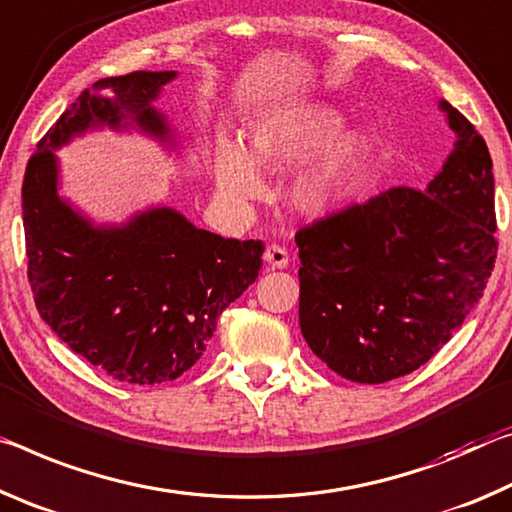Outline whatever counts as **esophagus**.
Here are the masks:
<instances>
[{
  "label": "esophagus",
  "mask_w": 512,
  "mask_h": 512,
  "mask_svg": "<svg viewBox=\"0 0 512 512\" xmlns=\"http://www.w3.org/2000/svg\"><path fill=\"white\" fill-rule=\"evenodd\" d=\"M263 261L272 267V270H286L288 267V251L279 245H270L265 249Z\"/></svg>",
  "instance_id": "1"
}]
</instances>
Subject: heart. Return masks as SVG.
Instances as JSON below:
<instances>
[{
    "mask_svg": "<svg viewBox=\"0 0 512 512\" xmlns=\"http://www.w3.org/2000/svg\"><path fill=\"white\" fill-rule=\"evenodd\" d=\"M345 115L329 104L276 108L258 117L247 136V152L231 136H220L213 154L217 197L245 206L263 197L259 167L288 170L301 160L288 183V201L297 213L317 217L345 199L370 158V140L345 127Z\"/></svg>",
    "mask_w": 512,
    "mask_h": 512,
    "instance_id": "1",
    "label": "heart"
}]
</instances>
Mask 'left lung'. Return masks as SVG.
<instances>
[{"instance_id": "1", "label": "left lung", "mask_w": 512, "mask_h": 512, "mask_svg": "<svg viewBox=\"0 0 512 512\" xmlns=\"http://www.w3.org/2000/svg\"><path fill=\"white\" fill-rule=\"evenodd\" d=\"M454 149L422 192L392 188L301 229L299 326L326 367L356 383L410 374L483 297L497 256L492 158L445 99Z\"/></svg>"}]
</instances>
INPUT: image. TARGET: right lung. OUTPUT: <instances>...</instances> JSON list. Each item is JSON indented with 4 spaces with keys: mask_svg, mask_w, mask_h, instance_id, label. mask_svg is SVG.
Wrapping results in <instances>:
<instances>
[{
    "mask_svg": "<svg viewBox=\"0 0 512 512\" xmlns=\"http://www.w3.org/2000/svg\"><path fill=\"white\" fill-rule=\"evenodd\" d=\"M170 72L92 83L38 142L22 183L29 283L43 320L111 379L174 381L197 363L217 320L261 270V240H224L177 208L149 204L95 222L61 195L56 152L92 131H136L167 154L177 131L156 106Z\"/></svg>",
    "mask_w": 512,
    "mask_h": 512,
    "instance_id": "1",
    "label": "right lung"
}]
</instances>
